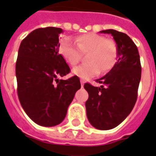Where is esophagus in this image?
Wrapping results in <instances>:
<instances>
[{
  "instance_id": "34e87169",
  "label": "esophagus",
  "mask_w": 156,
  "mask_h": 156,
  "mask_svg": "<svg viewBox=\"0 0 156 156\" xmlns=\"http://www.w3.org/2000/svg\"><path fill=\"white\" fill-rule=\"evenodd\" d=\"M80 82H81V86H82V87H83V85H84V83H85V82H84V80H83V79H82Z\"/></svg>"
}]
</instances>
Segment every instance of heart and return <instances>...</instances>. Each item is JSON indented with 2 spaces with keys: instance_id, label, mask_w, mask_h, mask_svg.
I'll list each match as a JSON object with an SVG mask.
<instances>
[{
  "instance_id": "b5f03b06",
  "label": "heart",
  "mask_w": 156,
  "mask_h": 156,
  "mask_svg": "<svg viewBox=\"0 0 156 156\" xmlns=\"http://www.w3.org/2000/svg\"><path fill=\"white\" fill-rule=\"evenodd\" d=\"M76 44L69 38H64L60 43L59 52L70 66H74L85 55L87 63L78 66L73 73L83 80L97 75L100 71L107 73L113 68L119 56L118 45L112 39L95 33L78 35Z\"/></svg>"
}]
</instances>
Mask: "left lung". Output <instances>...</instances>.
Segmentation results:
<instances>
[{
  "label": "left lung",
  "mask_w": 156,
  "mask_h": 156,
  "mask_svg": "<svg viewBox=\"0 0 156 156\" xmlns=\"http://www.w3.org/2000/svg\"><path fill=\"white\" fill-rule=\"evenodd\" d=\"M100 32L113 36L118 45V60L106 75L96 80L101 83L100 87L90 83L84 85L89 95L86 109L91 126L108 130L120 125L133 108L142 67L138 48L128 35L112 29Z\"/></svg>",
  "instance_id": "left-lung-1"
}]
</instances>
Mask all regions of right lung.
<instances>
[{"label":"right lung","instance_id":"1","mask_svg":"<svg viewBox=\"0 0 156 156\" xmlns=\"http://www.w3.org/2000/svg\"><path fill=\"white\" fill-rule=\"evenodd\" d=\"M61 28H38L23 39L16 61L18 96L27 116L45 127L65 119L69 105L80 89L78 76L59 80L70 72L59 53Z\"/></svg>","mask_w":156,"mask_h":156}]
</instances>
